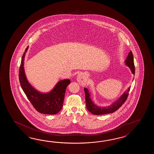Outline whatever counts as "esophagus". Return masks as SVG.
Listing matches in <instances>:
<instances>
[{
    "instance_id": "34e87169",
    "label": "esophagus",
    "mask_w": 154,
    "mask_h": 154,
    "mask_svg": "<svg viewBox=\"0 0 154 154\" xmlns=\"http://www.w3.org/2000/svg\"><path fill=\"white\" fill-rule=\"evenodd\" d=\"M77 81L80 85H86L87 82V75L85 72H80L77 75Z\"/></svg>"
}]
</instances>
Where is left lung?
I'll return each instance as SVG.
<instances>
[{"label": "left lung", "mask_w": 154, "mask_h": 154, "mask_svg": "<svg viewBox=\"0 0 154 154\" xmlns=\"http://www.w3.org/2000/svg\"><path fill=\"white\" fill-rule=\"evenodd\" d=\"M125 65L128 66L131 70L132 74H135V66L134 64V58L133 53L131 51L128 54L127 59L125 61ZM131 86L128 88L126 91H125L122 95L118 98V100L113 102L111 105L106 107H101L95 104L90 97V92L87 88H84L85 92V101L86 106L88 111L93 115H106L108 113H112L116 111L118 108L121 107L123 103H125L128 96V92L130 90Z\"/></svg>", "instance_id": "1"}]
</instances>
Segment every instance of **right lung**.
Returning a JSON list of instances; mask_svg holds the SVG:
<instances>
[{
	"label": "right lung",
	"instance_id": "add662e5",
	"mask_svg": "<svg viewBox=\"0 0 154 154\" xmlns=\"http://www.w3.org/2000/svg\"><path fill=\"white\" fill-rule=\"evenodd\" d=\"M28 49L29 46L23 53L19 69V77L21 88L37 111L45 115H56L62 108L66 88L70 84V80H60L48 92L37 90L27 80L25 72L24 60Z\"/></svg>",
	"mask_w": 154,
	"mask_h": 154
}]
</instances>
